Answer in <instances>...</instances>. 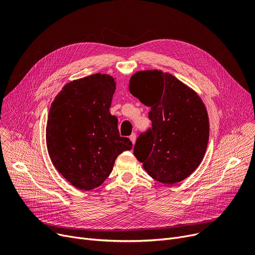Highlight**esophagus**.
Listing matches in <instances>:
<instances>
[{"mask_svg": "<svg viewBox=\"0 0 255 255\" xmlns=\"http://www.w3.org/2000/svg\"><path fill=\"white\" fill-rule=\"evenodd\" d=\"M130 140L132 141V143L134 144L135 143V140H136V134L135 133H132L131 135H130Z\"/></svg>", "mask_w": 255, "mask_h": 255, "instance_id": "obj_1", "label": "esophagus"}]
</instances>
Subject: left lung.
<instances>
[{
  "label": "left lung",
  "instance_id": "1",
  "mask_svg": "<svg viewBox=\"0 0 255 255\" xmlns=\"http://www.w3.org/2000/svg\"><path fill=\"white\" fill-rule=\"evenodd\" d=\"M130 93L149 107L151 128L141 133L134 156L144 170L164 184L190 176L206 152L209 120L200 96L174 76L140 71L129 82Z\"/></svg>",
  "mask_w": 255,
  "mask_h": 255
}]
</instances>
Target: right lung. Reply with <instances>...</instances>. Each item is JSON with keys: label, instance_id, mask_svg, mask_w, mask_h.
I'll return each mask as SVG.
<instances>
[{"label": "right lung", "instance_id": "right-lung-1", "mask_svg": "<svg viewBox=\"0 0 255 255\" xmlns=\"http://www.w3.org/2000/svg\"><path fill=\"white\" fill-rule=\"evenodd\" d=\"M115 90L113 77L94 74L64 85L51 105L46 127L49 156L77 189L97 188L111 174L117 157L132 148L110 113Z\"/></svg>", "mask_w": 255, "mask_h": 255}]
</instances>
